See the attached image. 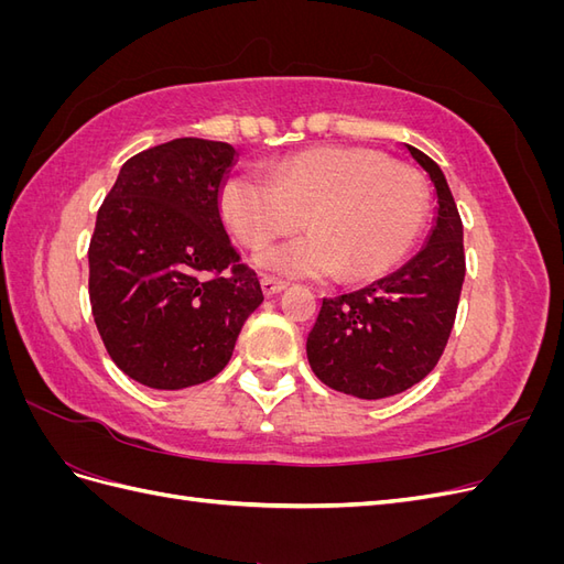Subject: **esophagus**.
<instances>
[{
    "label": "esophagus",
    "mask_w": 564,
    "mask_h": 564,
    "mask_svg": "<svg viewBox=\"0 0 564 564\" xmlns=\"http://www.w3.org/2000/svg\"><path fill=\"white\" fill-rule=\"evenodd\" d=\"M261 289H263L265 296H275V294L284 292L286 282H284V280H278V278H263V280H261Z\"/></svg>",
    "instance_id": "34e87169"
}]
</instances>
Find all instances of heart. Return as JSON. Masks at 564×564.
<instances>
[{
    "label": "heart",
    "mask_w": 564,
    "mask_h": 564,
    "mask_svg": "<svg viewBox=\"0 0 564 564\" xmlns=\"http://www.w3.org/2000/svg\"><path fill=\"white\" fill-rule=\"evenodd\" d=\"M218 214L235 240L259 249L294 230L313 232L268 247L256 265L286 278H379L414 245L425 214L416 169L369 148L322 145L272 164L270 178L232 172Z\"/></svg>",
    "instance_id": "1"
}]
</instances>
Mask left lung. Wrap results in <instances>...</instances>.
I'll return each instance as SVG.
<instances>
[{"label": "left lung", "instance_id": "1", "mask_svg": "<svg viewBox=\"0 0 564 564\" xmlns=\"http://www.w3.org/2000/svg\"><path fill=\"white\" fill-rule=\"evenodd\" d=\"M435 187L425 245L402 268L352 294L324 299L305 340L315 377L338 392L381 400L429 377L445 350L466 278L464 226L442 169L404 143Z\"/></svg>", "mask_w": 564, "mask_h": 564}]
</instances>
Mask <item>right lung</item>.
<instances>
[{
	"label": "right lung",
	"mask_w": 564,
	"mask_h": 564,
	"mask_svg": "<svg viewBox=\"0 0 564 564\" xmlns=\"http://www.w3.org/2000/svg\"><path fill=\"white\" fill-rule=\"evenodd\" d=\"M237 150L176 139L119 169L89 245L94 322L112 362L155 390L214 379L263 303L218 214Z\"/></svg>",
	"instance_id": "add662e5"
}]
</instances>
